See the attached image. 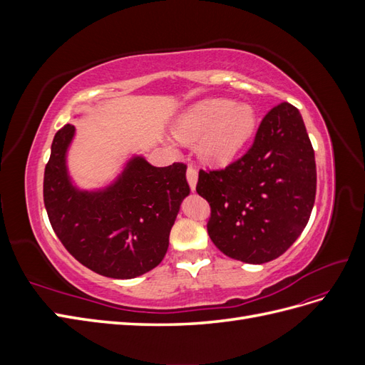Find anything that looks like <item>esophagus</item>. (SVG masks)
<instances>
[{"instance_id": "1", "label": "esophagus", "mask_w": 365, "mask_h": 365, "mask_svg": "<svg viewBox=\"0 0 365 365\" xmlns=\"http://www.w3.org/2000/svg\"><path fill=\"white\" fill-rule=\"evenodd\" d=\"M185 176H187V181H189L190 189L195 190L196 189V182H197V170L195 168H192V165H189V168H187Z\"/></svg>"}]
</instances>
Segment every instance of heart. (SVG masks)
<instances>
[{
	"label": "heart",
	"instance_id": "obj_1",
	"mask_svg": "<svg viewBox=\"0 0 365 365\" xmlns=\"http://www.w3.org/2000/svg\"><path fill=\"white\" fill-rule=\"evenodd\" d=\"M257 114L250 103H235L228 98H207L193 105L173 128L181 141L201 138V155L213 164L233 161L252 137Z\"/></svg>",
	"mask_w": 365,
	"mask_h": 365
}]
</instances>
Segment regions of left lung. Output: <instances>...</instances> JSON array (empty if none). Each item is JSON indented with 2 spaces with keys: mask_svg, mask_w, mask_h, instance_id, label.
Instances as JSON below:
<instances>
[{
  "mask_svg": "<svg viewBox=\"0 0 365 365\" xmlns=\"http://www.w3.org/2000/svg\"><path fill=\"white\" fill-rule=\"evenodd\" d=\"M207 231L225 256L267 263L302 235L317 192L315 155L300 111L280 103L263 117L252 146L222 170H200Z\"/></svg>",
  "mask_w": 365,
  "mask_h": 365,
  "instance_id": "8db88e82",
  "label": "left lung"
}]
</instances>
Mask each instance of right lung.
<instances>
[{
	"label": "right lung",
	"instance_id": "right-lung-1",
	"mask_svg": "<svg viewBox=\"0 0 365 365\" xmlns=\"http://www.w3.org/2000/svg\"><path fill=\"white\" fill-rule=\"evenodd\" d=\"M73 125L56 132L43 172V204L54 233L83 267L111 279H134L161 263L184 197L187 165L155 168L134 155L103 189L81 190L70 178Z\"/></svg>",
	"mask_w": 365,
	"mask_h": 365
}]
</instances>
